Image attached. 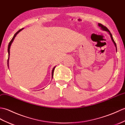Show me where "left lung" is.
<instances>
[{"label": "left lung", "instance_id": "8db88e82", "mask_svg": "<svg viewBox=\"0 0 125 125\" xmlns=\"http://www.w3.org/2000/svg\"><path fill=\"white\" fill-rule=\"evenodd\" d=\"M98 26H99V27H101V29H102L103 30H104V31H107L109 33V34H110V36H111V40H112V42H113V43H114L115 45V48H116V51H117V45H116V43H115V42L114 40H113V37H112V34H111V32H110V31H109V30L107 28H106V27L104 26H103V25L101 23H98Z\"/></svg>", "mask_w": 125, "mask_h": 125}]
</instances>
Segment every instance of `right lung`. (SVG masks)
Masks as SVG:
<instances>
[{
  "instance_id": "obj_1",
  "label": "right lung",
  "mask_w": 125,
  "mask_h": 125,
  "mask_svg": "<svg viewBox=\"0 0 125 125\" xmlns=\"http://www.w3.org/2000/svg\"><path fill=\"white\" fill-rule=\"evenodd\" d=\"M23 28H22V29H20L19 30H18V31L16 32L15 34H14V36H13V37L12 38V39L11 40V41H10V42L9 43V44H8V60H7V65H8V61H9V58H10V46H11V44H12V42H13V41H14V38H15V36H16V35H17L18 33L20 32V31H21L22 30ZM55 67H53V70H52V78H53V72H54V68H55Z\"/></svg>"
}]
</instances>
